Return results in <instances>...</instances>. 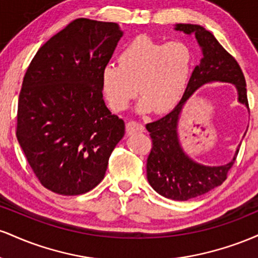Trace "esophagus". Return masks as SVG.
<instances>
[{
	"mask_svg": "<svg viewBox=\"0 0 258 258\" xmlns=\"http://www.w3.org/2000/svg\"><path fill=\"white\" fill-rule=\"evenodd\" d=\"M126 131L128 135H135L138 132H144V126L137 121H128L126 123Z\"/></svg>",
	"mask_w": 258,
	"mask_h": 258,
	"instance_id": "1",
	"label": "esophagus"
}]
</instances>
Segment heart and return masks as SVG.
<instances>
[{"label":"heart","instance_id":"obj_1","mask_svg":"<svg viewBox=\"0 0 258 258\" xmlns=\"http://www.w3.org/2000/svg\"><path fill=\"white\" fill-rule=\"evenodd\" d=\"M194 53L182 41L154 40L142 35L127 43L119 63L102 70V90L114 110L128 108L139 92V110L165 112L182 100L194 72Z\"/></svg>","mask_w":258,"mask_h":258}]
</instances>
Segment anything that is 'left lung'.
I'll return each mask as SVG.
<instances>
[{
  "label": "left lung",
  "instance_id": "left-lung-1",
  "mask_svg": "<svg viewBox=\"0 0 258 258\" xmlns=\"http://www.w3.org/2000/svg\"><path fill=\"white\" fill-rule=\"evenodd\" d=\"M176 30L194 34L203 49V58L195 67L184 96L172 111L161 119L147 123L152 138V150L147 160V177L154 190L167 199L185 201L206 194L227 179L238 156L239 148L229 164L205 166L197 164L183 152L177 136L179 114L189 97L200 86L212 81L235 85L239 102L248 108L246 82L240 65L216 37L200 25L177 24Z\"/></svg>",
  "mask_w": 258,
  "mask_h": 258
}]
</instances>
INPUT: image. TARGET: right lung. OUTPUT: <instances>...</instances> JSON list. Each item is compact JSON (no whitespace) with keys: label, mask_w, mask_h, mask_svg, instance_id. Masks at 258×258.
Returning <instances> with one entry per match:
<instances>
[{"label":"right lung","mask_w":258,"mask_h":258,"mask_svg":"<svg viewBox=\"0 0 258 258\" xmlns=\"http://www.w3.org/2000/svg\"><path fill=\"white\" fill-rule=\"evenodd\" d=\"M122 36L116 23L79 18L32 58L19 93L17 138L44 188L92 190L104 178L125 122L105 106L102 70Z\"/></svg>","instance_id":"1"}]
</instances>
